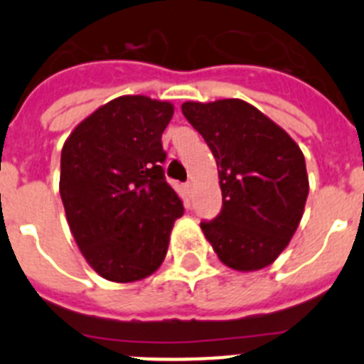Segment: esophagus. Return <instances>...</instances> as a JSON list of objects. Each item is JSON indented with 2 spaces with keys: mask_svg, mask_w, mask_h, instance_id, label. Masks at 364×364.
Here are the masks:
<instances>
[{
  "mask_svg": "<svg viewBox=\"0 0 364 364\" xmlns=\"http://www.w3.org/2000/svg\"><path fill=\"white\" fill-rule=\"evenodd\" d=\"M186 189H188V191H191L193 189V180H188V182H186Z\"/></svg>",
  "mask_w": 364,
  "mask_h": 364,
  "instance_id": "obj_1",
  "label": "esophagus"
}]
</instances>
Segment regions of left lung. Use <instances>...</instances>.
I'll use <instances>...</instances> for the list:
<instances>
[{
	"mask_svg": "<svg viewBox=\"0 0 364 364\" xmlns=\"http://www.w3.org/2000/svg\"><path fill=\"white\" fill-rule=\"evenodd\" d=\"M182 112L210 146L220 178V213L200 222L205 239L230 268H266L301 222L310 188L304 154L290 134L242 100L186 102Z\"/></svg>",
	"mask_w": 364,
	"mask_h": 364,
	"instance_id": "8db88e82",
	"label": "left lung"
}]
</instances>
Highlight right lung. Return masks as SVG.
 <instances>
[{
  "label": "right lung",
  "instance_id": "1",
  "mask_svg": "<svg viewBox=\"0 0 364 364\" xmlns=\"http://www.w3.org/2000/svg\"><path fill=\"white\" fill-rule=\"evenodd\" d=\"M169 102L120 96L96 109L62 149L60 195L80 252L112 282L146 279L166 259L184 205L166 182Z\"/></svg>",
  "mask_w": 364,
  "mask_h": 364
}]
</instances>
